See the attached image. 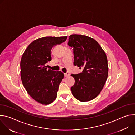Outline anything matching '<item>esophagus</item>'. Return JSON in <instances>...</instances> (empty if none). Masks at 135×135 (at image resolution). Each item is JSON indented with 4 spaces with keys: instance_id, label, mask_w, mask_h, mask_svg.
I'll use <instances>...</instances> for the list:
<instances>
[{
    "instance_id": "34e87169",
    "label": "esophagus",
    "mask_w": 135,
    "mask_h": 135,
    "mask_svg": "<svg viewBox=\"0 0 135 135\" xmlns=\"http://www.w3.org/2000/svg\"><path fill=\"white\" fill-rule=\"evenodd\" d=\"M64 75H65V77H68V76H69L70 75V74H69V72H67V73L64 74Z\"/></svg>"
}]
</instances>
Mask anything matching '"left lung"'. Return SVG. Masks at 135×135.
<instances>
[{"label": "left lung", "instance_id": "1", "mask_svg": "<svg viewBox=\"0 0 135 135\" xmlns=\"http://www.w3.org/2000/svg\"><path fill=\"white\" fill-rule=\"evenodd\" d=\"M68 45L73 47L74 66L83 69L71 75L75 79L72 94L80 102L91 100L100 93L107 79L106 55L97 41L86 36L71 35Z\"/></svg>", "mask_w": 135, "mask_h": 135}]
</instances>
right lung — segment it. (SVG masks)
<instances>
[{"label": "right lung", "instance_id": "1", "mask_svg": "<svg viewBox=\"0 0 135 135\" xmlns=\"http://www.w3.org/2000/svg\"><path fill=\"white\" fill-rule=\"evenodd\" d=\"M67 38H39L30 43L22 55L20 68L23 85L31 97L42 104H50L55 99L64 79L62 72L47 69L46 64L52 60V48L65 42Z\"/></svg>", "mask_w": 135, "mask_h": 135}]
</instances>
